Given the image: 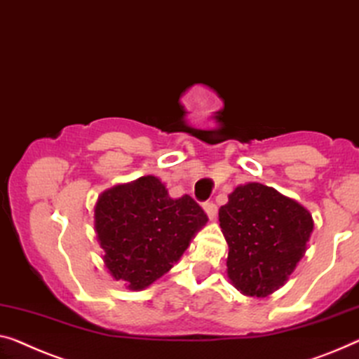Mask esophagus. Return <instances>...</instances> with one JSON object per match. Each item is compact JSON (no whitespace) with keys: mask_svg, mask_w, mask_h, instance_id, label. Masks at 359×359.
Instances as JSON below:
<instances>
[{"mask_svg":"<svg viewBox=\"0 0 359 359\" xmlns=\"http://www.w3.org/2000/svg\"><path fill=\"white\" fill-rule=\"evenodd\" d=\"M203 208H205V212L208 214V217H210V221H214V219H216V214H217V206L214 205L212 201H210V203H205Z\"/></svg>","mask_w":359,"mask_h":359,"instance_id":"1","label":"esophagus"}]
</instances>
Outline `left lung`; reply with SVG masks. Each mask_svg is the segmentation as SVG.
<instances>
[{"mask_svg": "<svg viewBox=\"0 0 359 359\" xmlns=\"http://www.w3.org/2000/svg\"><path fill=\"white\" fill-rule=\"evenodd\" d=\"M227 242V277L245 297L264 298L282 285L306 253L314 221L297 200L272 187H235L219 210Z\"/></svg>", "mask_w": 359, "mask_h": 359, "instance_id": "obj_1", "label": "left lung"}]
</instances>
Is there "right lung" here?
Listing matches in <instances>:
<instances>
[{
  "mask_svg": "<svg viewBox=\"0 0 359 359\" xmlns=\"http://www.w3.org/2000/svg\"><path fill=\"white\" fill-rule=\"evenodd\" d=\"M93 211L104 267L132 292L145 290L172 269L208 222L194 198H170L154 175L104 190Z\"/></svg>",
  "mask_w": 359,
  "mask_h": 359,
  "instance_id": "right-lung-1",
  "label": "right lung"
}]
</instances>
